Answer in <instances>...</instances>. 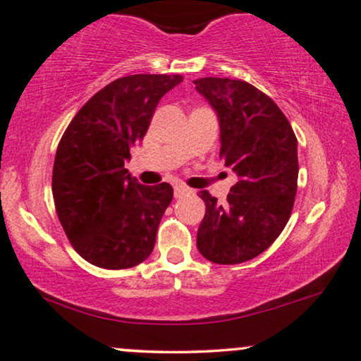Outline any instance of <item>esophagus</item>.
Segmentation results:
<instances>
[{
  "label": "esophagus",
  "instance_id": "esophagus-1",
  "mask_svg": "<svg viewBox=\"0 0 361 361\" xmlns=\"http://www.w3.org/2000/svg\"><path fill=\"white\" fill-rule=\"evenodd\" d=\"M187 194H192V189H189V187L180 185V184L174 187V195H176V197H182V195H187Z\"/></svg>",
  "mask_w": 361,
  "mask_h": 361
}]
</instances>
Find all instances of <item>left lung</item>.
Returning a JSON list of instances; mask_svg holds the SVG:
<instances>
[{"mask_svg":"<svg viewBox=\"0 0 361 361\" xmlns=\"http://www.w3.org/2000/svg\"><path fill=\"white\" fill-rule=\"evenodd\" d=\"M195 89L221 124V157L238 176L226 204L199 192L205 215L197 249L214 264H242L269 249L292 214L297 194V137L269 96L240 79L200 78Z\"/></svg>","mask_w":361,"mask_h":361,"instance_id":"left-lung-1","label":"left lung"}]
</instances>
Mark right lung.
Segmentation results:
<instances>
[{"mask_svg":"<svg viewBox=\"0 0 361 361\" xmlns=\"http://www.w3.org/2000/svg\"><path fill=\"white\" fill-rule=\"evenodd\" d=\"M179 74H133L107 84L74 116L53 167L56 214L74 250L89 264L121 270L151 255L174 190L142 185L124 162L146 135L161 97Z\"/></svg>","mask_w":361,"mask_h":361,"instance_id":"right-lung-1","label":"right lung"}]
</instances>
